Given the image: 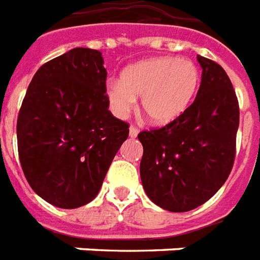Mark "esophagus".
<instances>
[{
    "instance_id": "34e87169",
    "label": "esophagus",
    "mask_w": 260,
    "mask_h": 260,
    "mask_svg": "<svg viewBox=\"0 0 260 260\" xmlns=\"http://www.w3.org/2000/svg\"><path fill=\"white\" fill-rule=\"evenodd\" d=\"M138 132H140V130H138V127H136L134 124H132V126H130V132H128V134H130V137L134 138V137H137Z\"/></svg>"
}]
</instances>
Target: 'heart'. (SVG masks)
Segmentation results:
<instances>
[{
    "label": "heart",
    "mask_w": 260,
    "mask_h": 260,
    "mask_svg": "<svg viewBox=\"0 0 260 260\" xmlns=\"http://www.w3.org/2000/svg\"><path fill=\"white\" fill-rule=\"evenodd\" d=\"M198 86L200 70L191 60L160 56L127 68L120 81L108 83L107 95L117 116H127L136 98L141 96V108L149 122L168 124L187 111Z\"/></svg>",
    "instance_id": "1"
}]
</instances>
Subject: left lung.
I'll return each instance as SVG.
<instances>
[{"mask_svg": "<svg viewBox=\"0 0 260 260\" xmlns=\"http://www.w3.org/2000/svg\"><path fill=\"white\" fill-rule=\"evenodd\" d=\"M202 81L194 102L173 122L144 130L140 174L153 204L187 212L210 200L229 177L236 159L240 107L219 63L198 55Z\"/></svg>", "mask_w": 260, "mask_h": 260, "instance_id": "1", "label": "left lung"}]
</instances>
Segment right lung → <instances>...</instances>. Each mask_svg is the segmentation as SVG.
<instances>
[{"instance_id": "add662e5", "label": "right lung", "mask_w": 260, "mask_h": 260, "mask_svg": "<svg viewBox=\"0 0 260 260\" xmlns=\"http://www.w3.org/2000/svg\"><path fill=\"white\" fill-rule=\"evenodd\" d=\"M101 52L73 48L41 66L18 115V152L30 187L51 205L91 202L128 137V123L108 111Z\"/></svg>"}]
</instances>
